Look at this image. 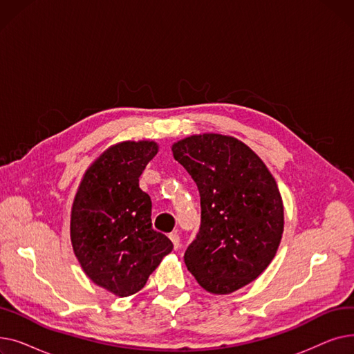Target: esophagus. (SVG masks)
Wrapping results in <instances>:
<instances>
[{"instance_id": "34e87169", "label": "esophagus", "mask_w": 354, "mask_h": 354, "mask_svg": "<svg viewBox=\"0 0 354 354\" xmlns=\"http://www.w3.org/2000/svg\"><path fill=\"white\" fill-rule=\"evenodd\" d=\"M169 238H171V241H172L174 248H175V250H178V248H179V243H180L178 232H172V234H169Z\"/></svg>"}]
</instances>
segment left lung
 Here are the masks:
<instances>
[{
    "instance_id": "1",
    "label": "left lung",
    "mask_w": 354,
    "mask_h": 354,
    "mask_svg": "<svg viewBox=\"0 0 354 354\" xmlns=\"http://www.w3.org/2000/svg\"><path fill=\"white\" fill-rule=\"evenodd\" d=\"M172 153L201 195V228L185 264L208 292L245 287L281 243L284 205L274 176L250 146L228 135H192L175 142Z\"/></svg>"
}]
</instances>
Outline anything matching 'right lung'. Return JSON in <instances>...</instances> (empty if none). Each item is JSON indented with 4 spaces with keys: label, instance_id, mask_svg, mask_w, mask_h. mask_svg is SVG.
<instances>
[{
    "label": "right lung",
    "instance_id": "add662e5",
    "mask_svg": "<svg viewBox=\"0 0 354 354\" xmlns=\"http://www.w3.org/2000/svg\"><path fill=\"white\" fill-rule=\"evenodd\" d=\"M159 151L155 140L109 146L84 172L70 215V239L84 274L118 297L142 290L171 239L152 228V201L139 176Z\"/></svg>",
    "mask_w": 354,
    "mask_h": 354
}]
</instances>
